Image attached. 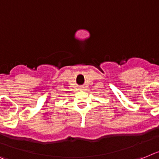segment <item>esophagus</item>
I'll list each match as a JSON object with an SVG mask.
<instances>
[{
	"instance_id": "esophagus-1",
	"label": "esophagus",
	"mask_w": 159,
	"mask_h": 159,
	"mask_svg": "<svg viewBox=\"0 0 159 159\" xmlns=\"http://www.w3.org/2000/svg\"><path fill=\"white\" fill-rule=\"evenodd\" d=\"M79 90H84V87H80V88H79Z\"/></svg>"
}]
</instances>
